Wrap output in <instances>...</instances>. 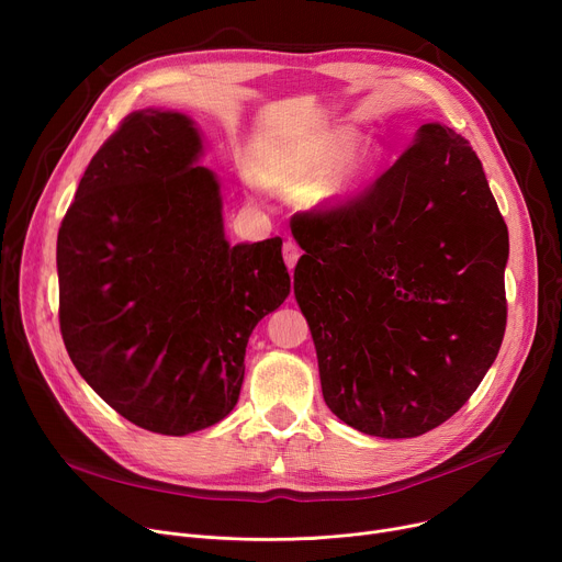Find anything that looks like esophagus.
Masks as SVG:
<instances>
[{"label": "esophagus", "mask_w": 562, "mask_h": 562, "mask_svg": "<svg viewBox=\"0 0 562 562\" xmlns=\"http://www.w3.org/2000/svg\"><path fill=\"white\" fill-rule=\"evenodd\" d=\"M282 252H284V261H286L289 271H291L293 266H296L299 257H301V248H299V244H296V241H286V244H284V248H282Z\"/></svg>", "instance_id": "1"}]
</instances>
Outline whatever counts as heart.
<instances>
[{"mask_svg": "<svg viewBox=\"0 0 562 562\" xmlns=\"http://www.w3.org/2000/svg\"><path fill=\"white\" fill-rule=\"evenodd\" d=\"M360 136L352 130H333L321 134L314 143H310L305 150H299L296 155H266L255 161V177L257 182L271 191L280 193H291V195H301L310 193L323 187V182L328 180L333 170L358 147ZM375 157L362 155L356 164L350 166V170L341 177V180L316 195V202L323 198H333V195H344L346 191L356 189L364 175L373 168Z\"/></svg>", "mask_w": 562, "mask_h": 562, "instance_id": "heart-1", "label": "heart"}]
</instances>
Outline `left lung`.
<instances>
[{
  "label": "left lung",
  "instance_id": "obj_1",
  "mask_svg": "<svg viewBox=\"0 0 562 562\" xmlns=\"http://www.w3.org/2000/svg\"><path fill=\"white\" fill-rule=\"evenodd\" d=\"M293 293L321 390L360 432L419 437L476 392L504 341L508 227L474 147L422 125L380 177L291 218Z\"/></svg>",
  "mask_w": 562,
  "mask_h": 562
}]
</instances>
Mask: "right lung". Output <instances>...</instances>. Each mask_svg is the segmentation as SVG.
Wrapping results in <instances>:
<instances>
[{"instance_id":"obj_1","label":"right lung","mask_w":562,"mask_h":562,"mask_svg":"<svg viewBox=\"0 0 562 562\" xmlns=\"http://www.w3.org/2000/svg\"><path fill=\"white\" fill-rule=\"evenodd\" d=\"M182 113L132 111L58 227V323L81 378L159 435L225 419L257 323L291 291L282 239L229 246L216 177Z\"/></svg>"}]
</instances>
